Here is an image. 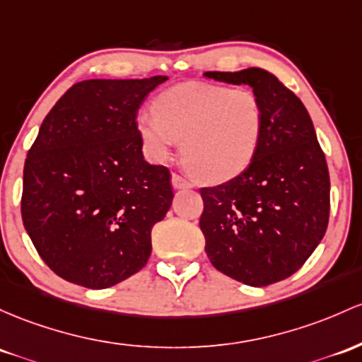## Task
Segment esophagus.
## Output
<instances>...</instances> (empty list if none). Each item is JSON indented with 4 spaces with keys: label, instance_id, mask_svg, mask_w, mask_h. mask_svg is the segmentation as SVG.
Wrapping results in <instances>:
<instances>
[{
    "label": "esophagus",
    "instance_id": "1",
    "mask_svg": "<svg viewBox=\"0 0 362 362\" xmlns=\"http://www.w3.org/2000/svg\"><path fill=\"white\" fill-rule=\"evenodd\" d=\"M172 185L175 189H190L192 187V182L187 180L185 177H182V175L173 173L172 175Z\"/></svg>",
    "mask_w": 362,
    "mask_h": 362
}]
</instances>
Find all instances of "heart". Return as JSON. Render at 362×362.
<instances>
[{"label":"heart","instance_id":"b5f03b06","mask_svg":"<svg viewBox=\"0 0 362 362\" xmlns=\"http://www.w3.org/2000/svg\"><path fill=\"white\" fill-rule=\"evenodd\" d=\"M141 115L139 137L154 160H166L182 141V161L194 177L220 184L249 168L263 134L261 99L251 89L182 84L165 90Z\"/></svg>","mask_w":362,"mask_h":362}]
</instances>
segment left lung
Segmentation results:
<instances>
[{
  "mask_svg": "<svg viewBox=\"0 0 362 362\" xmlns=\"http://www.w3.org/2000/svg\"><path fill=\"white\" fill-rule=\"evenodd\" d=\"M204 77L251 86L264 113L249 168L225 184L201 189L206 254L233 280L251 287L276 284L308 261L327 232L325 153L303 101L268 70L206 71Z\"/></svg>",
  "mask_w": 362,
  "mask_h": 362,
  "instance_id": "8db88e82",
  "label": "left lung"
}]
</instances>
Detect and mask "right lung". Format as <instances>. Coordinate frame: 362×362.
I'll use <instances>...</instances> for the list:
<instances>
[{
	"mask_svg": "<svg viewBox=\"0 0 362 362\" xmlns=\"http://www.w3.org/2000/svg\"><path fill=\"white\" fill-rule=\"evenodd\" d=\"M166 78L78 82L46 115L23 166L22 220L63 280L99 291L148 263L173 190L168 168L142 156L136 117Z\"/></svg>",
	"mask_w": 362,
	"mask_h": 362,
	"instance_id": "obj_1",
	"label": "right lung"
}]
</instances>
